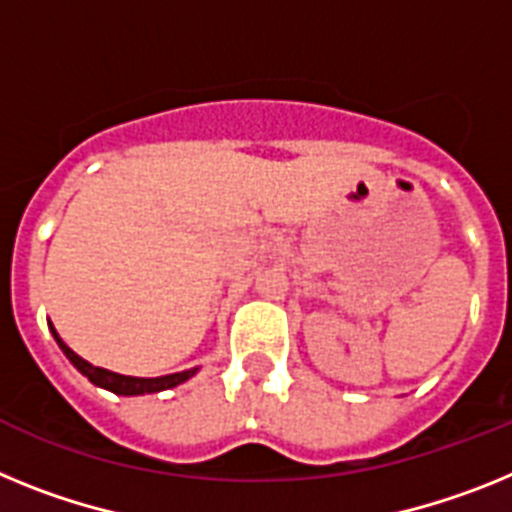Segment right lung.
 <instances>
[{
  "label": "right lung",
  "mask_w": 512,
  "mask_h": 512,
  "mask_svg": "<svg viewBox=\"0 0 512 512\" xmlns=\"http://www.w3.org/2000/svg\"><path fill=\"white\" fill-rule=\"evenodd\" d=\"M53 332V340L59 342V348L64 350V355L71 361V366L77 368L82 376L92 381L95 386H102V389L113 391V394H121V397H141V394H157V391L164 389H172V386H180L185 384L188 379H193L198 368H188V371H180V373H167V376H157V379H139V376H123V373H115L108 371V368H100V366H92L90 361H84L79 358L74 350L66 345L64 340L59 337L56 327L48 324Z\"/></svg>",
  "instance_id": "obj_1"
}]
</instances>
